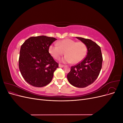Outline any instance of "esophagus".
I'll return each instance as SVG.
<instances>
[{"instance_id":"obj_1","label":"esophagus","mask_w":123,"mask_h":123,"mask_svg":"<svg viewBox=\"0 0 123 123\" xmlns=\"http://www.w3.org/2000/svg\"><path fill=\"white\" fill-rule=\"evenodd\" d=\"M58 66H59V67H60V68H62V67H64V65H61V64H59Z\"/></svg>"}]
</instances>
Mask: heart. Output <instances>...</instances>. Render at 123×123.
Wrapping results in <instances>:
<instances>
[{"instance_id": "b5f03b06", "label": "heart", "mask_w": 123, "mask_h": 123, "mask_svg": "<svg viewBox=\"0 0 123 123\" xmlns=\"http://www.w3.org/2000/svg\"><path fill=\"white\" fill-rule=\"evenodd\" d=\"M48 51L54 59H58L65 52L66 56L61 62L76 64L85 57L87 49L86 46L82 42H76L73 39L66 38L57 42V44H51Z\"/></svg>"}]
</instances>
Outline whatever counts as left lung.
<instances>
[{
  "mask_svg": "<svg viewBox=\"0 0 123 123\" xmlns=\"http://www.w3.org/2000/svg\"><path fill=\"white\" fill-rule=\"evenodd\" d=\"M76 38L86 46L87 54L79 64L71 67L67 74L69 82L73 86L84 88L96 80L102 69L103 57L100 47L91 39L79 37Z\"/></svg>",
  "mask_w": 123,
  "mask_h": 123,
  "instance_id": "left-lung-1",
  "label": "left lung"
}]
</instances>
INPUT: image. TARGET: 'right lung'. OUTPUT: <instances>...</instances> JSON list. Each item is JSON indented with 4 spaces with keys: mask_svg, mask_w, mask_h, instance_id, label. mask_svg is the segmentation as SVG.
<instances>
[{
    "mask_svg": "<svg viewBox=\"0 0 123 123\" xmlns=\"http://www.w3.org/2000/svg\"><path fill=\"white\" fill-rule=\"evenodd\" d=\"M56 39L43 35L31 37L22 44L19 69L23 78L30 85L42 87L52 80L58 64L54 60L48 49Z\"/></svg>",
    "mask_w": 123,
    "mask_h": 123,
    "instance_id": "obj_1",
    "label": "right lung"
}]
</instances>
